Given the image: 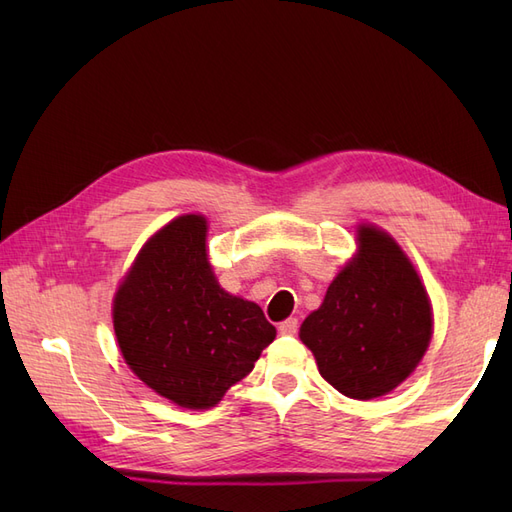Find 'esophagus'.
<instances>
[{"label":"esophagus","instance_id":"obj_1","mask_svg":"<svg viewBox=\"0 0 512 512\" xmlns=\"http://www.w3.org/2000/svg\"><path fill=\"white\" fill-rule=\"evenodd\" d=\"M280 333L284 335H297L299 333V320L297 318H288L286 322L280 324Z\"/></svg>","mask_w":512,"mask_h":512}]
</instances>
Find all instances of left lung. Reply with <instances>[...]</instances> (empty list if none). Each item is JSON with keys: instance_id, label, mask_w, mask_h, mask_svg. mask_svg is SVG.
I'll return each instance as SVG.
<instances>
[{"instance_id": "left-lung-1", "label": "left lung", "mask_w": 512, "mask_h": 512, "mask_svg": "<svg viewBox=\"0 0 512 512\" xmlns=\"http://www.w3.org/2000/svg\"><path fill=\"white\" fill-rule=\"evenodd\" d=\"M320 376L352 399L404 382L429 346L431 305L414 267L386 232L361 226L359 254L301 324Z\"/></svg>"}]
</instances>
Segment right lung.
<instances>
[{"mask_svg": "<svg viewBox=\"0 0 512 512\" xmlns=\"http://www.w3.org/2000/svg\"><path fill=\"white\" fill-rule=\"evenodd\" d=\"M203 215L166 224L138 254L117 290L115 335L123 359L181 408L218 404L275 339L262 309L215 282Z\"/></svg>", "mask_w": 512, "mask_h": 512, "instance_id": "add662e5", "label": "right lung"}]
</instances>
